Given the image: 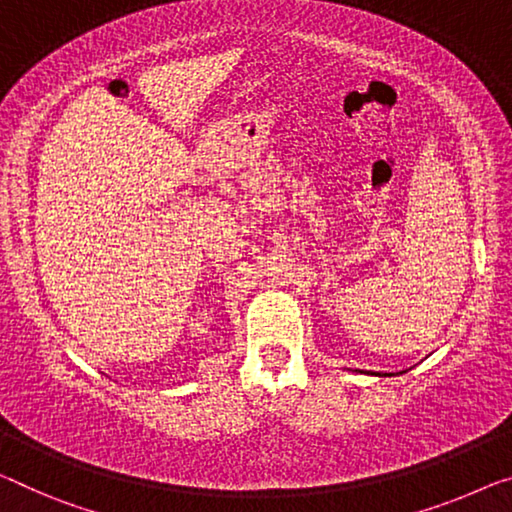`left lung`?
<instances>
[{
  "instance_id": "8db88e82",
  "label": "left lung",
  "mask_w": 512,
  "mask_h": 512,
  "mask_svg": "<svg viewBox=\"0 0 512 512\" xmlns=\"http://www.w3.org/2000/svg\"><path fill=\"white\" fill-rule=\"evenodd\" d=\"M373 375H380V373H373ZM384 375H387V373H384Z\"/></svg>"
}]
</instances>
